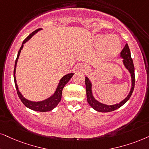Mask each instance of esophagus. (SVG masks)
Instances as JSON below:
<instances>
[{
  "instance_id": "esophagus-1",
  "label": "esophagus",
  "mask_w": 149,
  "mask_h": 149,
  "mask_svg": "<svg viewBox=\"0 0 149 149\" xmlns=\"http://www.w3.org/2000/svg\"><path fill=\"white\" fill-rule=\"evenodd\" d=\"M80 67L82 69H87V66H86V65H84V64H81V65H80Z\"/></svg>"
}]
</instances>
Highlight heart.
<instances>
[{"label":"heart","mask_w":149,"mask_h":149,"mask_svg":"<svg viewBox=\"0 0 149 149\" xmlns=\"http://www.w3.org/2000/svg\"><path fill=\"white\" fill-rule=\"evenodd\" d=\"M93 43L100 48V55L106 58L117 56L121 49V41L116 36L97 34L93 38Z\"/></svg>","instance_id":"heart-1"}]
</instances>
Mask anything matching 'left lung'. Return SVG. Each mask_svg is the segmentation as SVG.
Masks as SVG:
<instances>
[{
    "instance_id": "8db88e82",
    "label": "left lung",
    "mask_w": 149,
    "mask_h": 149,
    "mask_svg": "<svg viewBox=\"0 0 149 149\" xmlns=\"http://www.w3.org/2000/svg\"><path fill=\"white\" fill-rule=\"evenodd\" d=\"M120 57L123 59V65L125 67V68L129 71V72L131 74V87L130 90L129 94L127 97H125L123 100L120 102V103L113 104V105H107L100 102L97 101V100L95 99L93 97V93H92V83L87 77H85V84H86V98H87V102L88 104L91 106L93 109L99 112L106 113V112H111L113 111L119 109L122 105L125 104L129 100L131 95H132L133 90L135 87V68L133 65V60L131 56V52H130L129 47L128 46V44L125 45V47L122 50L120 53Z\"/></svg>"
}]
</instances>
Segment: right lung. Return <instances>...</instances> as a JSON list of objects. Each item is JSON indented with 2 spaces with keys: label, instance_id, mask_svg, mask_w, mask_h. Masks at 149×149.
Returning <instances> with one entry per match:
<instances>
[{
  "label": "right lung",
  "instance_id": "right-lung-1",
  "mask_svg": "<svg viewBox=\"0 0 149 149\" xmlns=\"http://www.w3.org/2000/svg\"><path fill=\"white\" fill-rule=\"evenodd\" d=\"M42 28H40V29H38L35 30L34 31H33L32 33H30V34L28 36L24 39L23 42H22V44L20 47L19 51L18 52V55H17V58L16 61H15V65H14V82H15V86H16L17 93H18V97L20 99V100L23 104L27 108H29L31 110L36 111H40V112H47V111H50L54 109L55 107L58 104V103L60 102L61 100L62 97V93H63V88L65 87V86L67 84V82H69V80L72 78V76L74 75L73 73H68V74L64 76L63 78L61 79L59 83H58V85L56 88L55 92L52 95H51L48 98L42 101H38V102H33L29 100L24 98L23 95H22L21 93H20L19 90H18V85L16 84V65L17 63H18V59L19 58L20 54L21 52V50L23 48L24 44L27 42L29 39H31V38L33 36L35 33H36L38 31L42 30Z\"/></svg>",
  "mask_w": 149,
  "mask_h": 149
}]
</instances>
